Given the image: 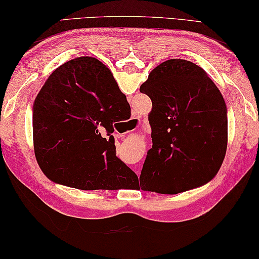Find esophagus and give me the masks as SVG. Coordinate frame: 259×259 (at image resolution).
<instances>
[{
    "label": "esophagus",
    "instance_id": "34e87169",
    "mask_svg": "<svg viewBox=\"0 0 259 259\" xmlns=\"http://www.w3.org/2000/svg\"><path fill=\"white\" fill-rule=\"evenodd\" d=\"M128 123H130V126L132 127V128H138V127L140 126V119H139L138 117H133V118L130 119Z\"/></svg>",
    "mask_w": 259,
    "mask_h": 259
}]
</instances>
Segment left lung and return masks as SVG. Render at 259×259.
<instances>
[{
    "label": "left lung",
    "mask_w": 259,
    "mask_h": 259,
    "mask_svg": "<svg viewBox=\"0 0 259 259\" xmlns=\"http://www.w3.org/2000/svg\"><path fill=\"white\" fill-rule=\"evenodd\" d=\"M140 92L152 100V148L139 188L178 194L217 174L228 145L227 106L205 71L185 59L161 63Z\"/></svg>",
    "instance_id": "obj_1"
}]
</instances>
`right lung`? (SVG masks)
Segmentation results:
<instances>
[{"label":"right lung","instance_id":"add662e5","mask_svg":"<svg viewBox=\"0 0 259 259\" xmlns=\"http://www.w3.org/2000/svg\"><path fill=\"white\" fill-rule=\"evenodd\" d=\"M127 110L126 96L98 59L78 57L57 67L32 108L33 148L43 173L81 190L133 183L137 175L115 155L112 136L113 123Z\"/></svg>","mask_w":259,"mask_h":259}]
</instances>
